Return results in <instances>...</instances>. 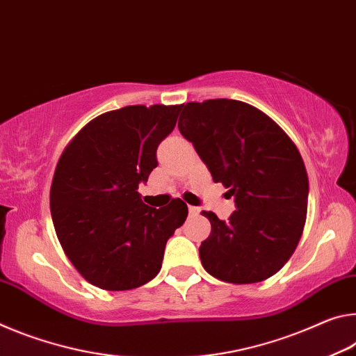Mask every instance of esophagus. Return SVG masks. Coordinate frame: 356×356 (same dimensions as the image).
<instances>
[{"mask_svg":"<svg viewBox=\"0 0 356 356\" xmlns=\"http://www.w3.org/2000/svg\"><path fill=\"white\" fill-rule=\"evenodd\" d=\"M199 213H200V208L189 207V214H191V216H199Z\"/></svg>","mask_w":356,"mask_h":356,"instance_id":"esophagus-1","label":"esophagus"}]
</instances>
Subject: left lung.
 <instances>
[{"instance_id": "8db88e82", "label": "left lung", "mask_w": 356, "mask_h": 356, "mask_svg": "<svg viewBox=\"0 0 356 356\" xmlns=\"http://www.w3.org/2000/svg\"><path fill=\"white\" fill-rule=\"evenodd\" d=\"M178 129L236 207L229 220L202 211L211 222L199 249L203 268L232 284L276 275L306 222L309 181L298 148L270 116L233 99L186 104Z\"/></svg>"}]
</instances>
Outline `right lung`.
I'll return each mask as SVG.
<instances>
[{"label": "right lung", "mask_w": 356, "mask_h": 356, "mask_svg": "<svg viewBox=\"0 0 356 356\" xmlns=\"http://www.w3.org/2000/svg\"><path fill=\"white\" fill-rule=\"evenodd\" d=\"M183 106H127L90 121L58 161L50 211L64 254L86 281L131 290L161 271L164 249L188 205H145L138 184L157 167L159 143Z\"/></svg>", "instance_id": "1"}]
</instances>
